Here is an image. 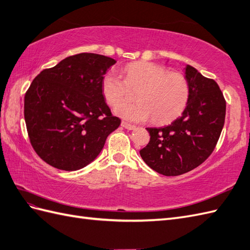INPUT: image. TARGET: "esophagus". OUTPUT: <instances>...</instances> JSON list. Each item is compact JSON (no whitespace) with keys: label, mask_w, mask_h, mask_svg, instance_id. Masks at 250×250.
<instances>
[{"label":"esophagus","mask_w":250,"mask_h":250,"mask_svg":"<svg viewBox=\"0 0 250 250\" xmlns=\"http://www.w3.org/2000/svg\"><path fill=\"white\" fill-rule=\"evenodd\" d=\"M121 126L123 127V128H125V129H128V130H133V129H136V126H135V125H131V124L127 123V122H124V121H122Z\"/></svg>","instance_id":"esophagus-1"}]
</instances>
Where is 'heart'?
<instances>
[{"label":"heart","mask_w":250,"mask_h":250,"mask_svg":"<svg viewBox=\"0 0 250 250\" xmlns=\"http://www.w3.org/2000/svg\"><path fill=\"white\" fill-rule=\"evenodd\" d=\"M124 81L117 74L107 73L102 81V92L114 113L131 122H144L151 118L155 124H164L177 118L188 97V83L179 72L150 62H136L125 66ZM137 92L138 102L121 105L130 99V92ZM120 106H119L118 105Z\"/></svg>","instance_id":"obj_1"}]
</instances>
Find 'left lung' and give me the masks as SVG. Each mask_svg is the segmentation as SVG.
<instances>
[{
  "mask_svg": "<svg viewBox=\"0 0 250 250\" xmlns=\"http://www.w3.org/2000/svg\"><path fill=\"white\" fill-rule=\"evenodd\" d=\"M188 83L187 106L171 124L148 127L150 140L140 150L142 159L157 173L178 176L200 166L221 136L226 115V101L218 84L187 64Z\"/></svg>",
  "mask_w": 250,
  "mask_h": 250,
  "instance_id": "left-lung-1",
  "label": "left lung"
}]
</instances>
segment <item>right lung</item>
Returning a JSON list of instances; mask_svg holds the SVG:
<instances>
[{
  "mask_svg": "<svg viewBox=\"0 0 250 250\" xmlns=\"http://www.w3.org/2000/svg\"><path fill=\"white\" fill-rule=\"evenodd\" d=\"M115 60L93 53L66 57L45 69L24 97V119L33 148L62 171H77L100 155L121 120L113 117L102 81Z\"/></svg>",
  "mask_w": 250,
  "mask_h": 250,
  "instance_id": "add662e5",
  "label": "right lung"
}]
</instances>
